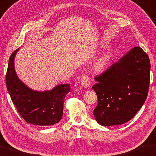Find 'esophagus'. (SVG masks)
Returning a JSON list of instances; mask_svg holds the SVG:
<instances>
[{"label": "esophagus", "mask_w": 156, "mask_h": 156, "mask_svg": "<svg viewBox=\"0 0 156 156\" xmlns=\"http://www.w3.org/2000/svg\"><path fill=\"white\" fill-rule=\"evenodd\" d=\"M81 84L84 88H88L90 85V77L88 75H84L81 78Z\"/></svg>", "instance_id": "34e87169"}]
</instances>
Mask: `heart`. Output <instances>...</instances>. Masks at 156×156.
<instances>
[{
    "label": "heart",
    "mask_w": 156,
    "mask_h": 156,
    "mask_svg": "<svg viewBox=\"0 0 156 156\" xmlns=\"http://www.w3.org/2000/svg\"><path fill=\"white\" fill-rule=\"evenodd\" d=\"M109 59V55L108 54L104 55V56L99 58V59L96 61L94 64L93 69L95 72L100 73L102 72L104 69H105L107 63H108Z\"/></svg>",
    "instance_id": "b5f03b06"
}]
</instances>
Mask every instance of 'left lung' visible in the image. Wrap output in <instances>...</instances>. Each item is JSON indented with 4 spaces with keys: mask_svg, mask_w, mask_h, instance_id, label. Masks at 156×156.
<instances>
[{
    "mask_svg": "<svg viewBox=\"0 0 156 156\" xmlns=\"http://www.w3.org/2000/svg\"><path fill=\"white\" fill-rule=\"evenodd\" d=\"M150 60L141 48L135 47L117 62L96 76L93 86L98 96L93 114L101 126L126 123L147 99L150 83Z\"/></svg>",
    "mask_w": 156,
    "mask_h": 156,
    "instance_id": "left-lung-1",
    "label": "left lung"
}]
</instances>
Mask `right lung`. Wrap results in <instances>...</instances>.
Instances as JSON below:
<instances>
[{
	"instance_id": "right-lung-1",
	"label": "right lung",
	"mask_w": 156,
	"mask_h": 156,
	"mask_svg": "<svg viewBox=\"0 0 156 156\" xmlns=\"http://www.w3.org/2000/svg\"><path fill=\"white\" fill-rule=\"evenodd\" d=\"M10 56L6 73V86L12 101L24 120L34 125L51 126L63 116V102L70 91V84H61L52 90H33L20 81L14 70V60L17 51Z\"/></svg>"
}]
</instances>
